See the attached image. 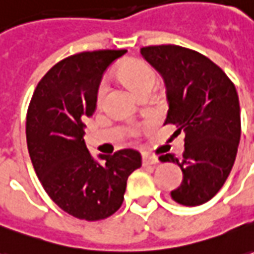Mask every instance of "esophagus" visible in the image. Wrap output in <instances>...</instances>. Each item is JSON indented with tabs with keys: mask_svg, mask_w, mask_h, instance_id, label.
Listing matches in <instances>:
<instances>
[{
	"mask_svg": "<svg viewBox=\"0 0 254 254\" xmlns=\"http://www.w3.org/2000/svg\"><path fill=\"white\" fill-rule=\"evenodd\" d=\"M141 160H143V165H144V167H149V165H157V164L160 163L156 156H149V154H144Z\"/></svg>",
	"mask_w": 254,
	"mask_h": 254,
	"instance_id": "esophagus-1",
	"label": "esophagus"
}]
</instances>
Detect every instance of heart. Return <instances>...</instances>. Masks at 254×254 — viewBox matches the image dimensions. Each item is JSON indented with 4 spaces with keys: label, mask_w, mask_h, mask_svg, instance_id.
I'll return each mask as SVG.
<instances>
[{
    "label": "heart",
    "mask_w": 254,
    "mask_h": 254,
    "mask_svg": "<svg viewBox=\"0 0 254 254\" xmlns=\"http://www.w3.org/2000/svg\"><path fill=\"white\" fill-rule=\"evenodd\" d=\"M118 77L134 93L144 87H151L156 80V73L147 62L137 58H127L121 62L118 68ZM107 91V84L101 83L97 90V100L101 101Z\"/></svg>",
    "instance_id": "1"
}]
</instances>
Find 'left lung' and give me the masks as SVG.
Returning <instances> with one entry per match:
<instances>
[{"label":"left lung","mask_w":254,"mask_h":254,"mask_svg":"<svg viewBox=\"0 0 254 254\" xmlns=\"http://www.w3.org/2000/svg\"><path fill=\"white\" fill-rule=\"evenodd\" d=\"M141 55L161 75L168 100L165 124L185 132L182 158L160 157L182 170L171 197L200 206L218 193L235 163L241 140V108L234 83L207 57L179 46L143 47Z\"/></svg>","instance_id":"1"}]
</instances>
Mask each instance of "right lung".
Masks as SVG:
<instances>
[{"label": "right lung", "mask_w": 254, "mask_h": 254, "mask_svg": "<svg viewBox=\"0 0 254 254\" xmlns=\"http://www.w3.org/2000/svg\"><path fill=\"white\" fill-rule=\"evenodd\" d=\"M127 50L79 53L55 64L33 93L26 140L34 171L58 207L79 220L98 221L124 201L127 177L141 165L139 151L91 156L84 122L97 107L105 69Z\"/></svg>", "instance_id": "1"}]
</instances>
